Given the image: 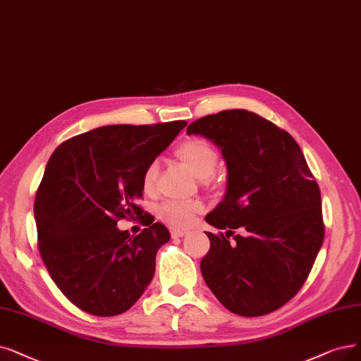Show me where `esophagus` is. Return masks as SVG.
I'll use <instances>...</instances> for the list:
<instances>
[{
  "label": "esophagus",
  "mask_w": 361,
  "mask_h": 361,
  "mask_svg": "<svg viewBox=\"0 0 361 361\" xmlns=\"http://www.w3.org/2000/svg\"><path fill=\"white\" fill-rule=\"evenodd\" d=\"M170 234L173 238H179V237H183L186 234L185 229H171Z\"/></svg>",
  "instance_id": "obj_1"
}]
</instances>
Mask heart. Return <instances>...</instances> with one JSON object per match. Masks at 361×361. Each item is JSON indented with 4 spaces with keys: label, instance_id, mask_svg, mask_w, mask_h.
Segmentation results:
<instances>
[{
    "label": "heart",
    "instance_id": "1",
    "mask_svg": "<svg viewBox=\"0 0 361 361\" xmlns=\"http://www.w3.org/2000/svg\"><path fill=\"white\" fill-rule=\"evenodd\" d=\"M176 155L182 164L200 180L210 179L219 163V154L213 145L203 139H191L178 148ZM157 161H152L142 175V190L147 195L155 192L158 178ZM203 210V206L195 201H166L158 207V218L173 228H185L192 222L194 214Z\"/></svg>",
    "mask_w": 361,
    "mask_h": 361
}]
</instances>
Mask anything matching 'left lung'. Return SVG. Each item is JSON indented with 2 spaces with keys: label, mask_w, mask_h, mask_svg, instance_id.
I'll use <instances>...</instances> for the list:
<instances>
[{
  "label": "left lung",
  "mask_w": 361,
  "mask_h": 361,
  "mask_svg": "<svg viewBox=\"0 0 361 361\" xmlns=\"http://www.w3.org/2000/svg\"><path fill=\"white\" fill-rule=\"evenodd\" d=\"M186 133L221 149L226 191L206 214L225 235L206 233L210 250L200 264L209 289L231 312L265 315L305 283L324 237L322 195L296 140L246 109L191 123ZM242 231L228 241L233 229Z\"/></svg>",
  "instance_id": "obj_1"
}]
</instances>
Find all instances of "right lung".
<instances>
[{"label": "right lung", "mask_w": 361, "mask_h": 361, "mask_svg": "<svg viewBox=\"0 0 361 361\" xmlns=\"http://www.w3.org/2000/svg\"><path fill=\"white\" fill-rule=\"evenodd\" d=\"M185 126H104L51 154L34 204L38 249L56 286L85 312L121 314L151 283L170 233L137 206L142 175ZM140 215L149 228L139 236L116 228Z\"/></svg>", "instance_id": "right-lung-1"}]
</instances>
